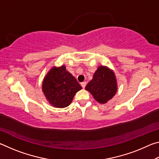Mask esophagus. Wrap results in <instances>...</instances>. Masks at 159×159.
I'll return each instance as SVG.
<instances>
[{"label":"esophagus","mask_w":159,"mask_h":159,"mask_svg":"<svg viewBox=\"0 0 159 159\" xmlns=\"http://www.w3.org/2000/svg\"><path fill=\"white\" fill-rule=\"evenodd\" d=\"M80 85H81L83 88H85V85H86V82H83V83H81V84H80Z\"/></svg>","instance_id":"esophagus-1"}]
</instances>
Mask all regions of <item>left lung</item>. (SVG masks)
Returning <instances> with one entry per match:
<instances>
[{"mask_svg":"<svg viewBox=\"0 0 159 159\" xmlns=\"http://www.w3.org/2000/svg\"><path fill=\"white\" fill-rule=\"evenodd\" d=\"M117 89L115 74L104 66L98 67L93 79L85 86V90L89 91L95 100L100 104H105L112 99Z\"/></svg>","mask_w":159,"mask_h":159,"instance_id":"left-lung-1","label":"left lung"}]
</instances>
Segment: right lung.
<instances>
[{
    "instance_id": "add662e5",
    "label": "right lung",
    "mask_w": 159,
    "mask_h": 159,
    "mask_svg": "<svg viewBox=\"0 0 159 159\" xmlns=\"http://www.w3.org/2000/svg\"><path fill=\"white\" fill-rule=\"evenodd\" d=\"M82 89L76 79L64 65L53 66L45 76L42 90L47 100L56 108H64L71 103L76 93Z\"/></svg>"
}]
</instances>
